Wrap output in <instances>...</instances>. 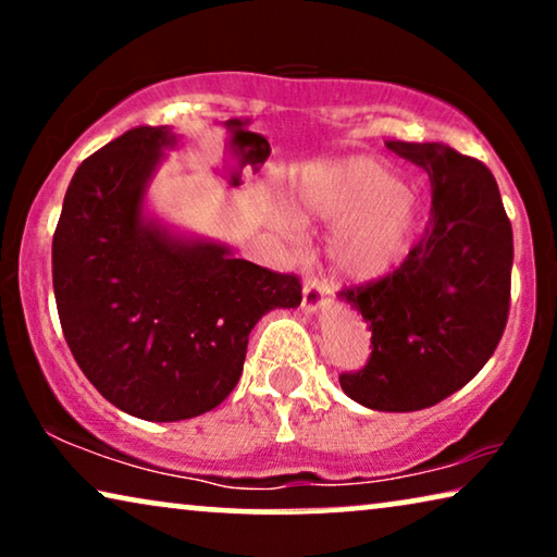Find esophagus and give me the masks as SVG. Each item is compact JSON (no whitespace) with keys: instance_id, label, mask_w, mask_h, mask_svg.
<instances>
[{"instance_id":"1","label":"esophagus","mask_w":557,"mask_h":557,"mask_svg":"<svg viewBox=\"0 0 557 557\" xmlns=\"http://www.w3.org/2000/svg\"><path fill=\"white\" fill-rule=\"evenodd\" d=\"M324 294H326V284L319 276H307L304 281V309L314 311L324 304Z\"/></svg>"}]
</instances>
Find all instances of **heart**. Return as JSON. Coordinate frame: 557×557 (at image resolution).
Here are the masks:
<instances>
[{
  "instance_id": "1",
  "label": "heart",
  "mask_w": 557,
  "mask_h": 557,
  "mask_svg": "<svg viewBox=\"0 0 557 557\" xmlns=\"http://www.w3.org/2000/svg\"><path fill=\"white\" fill-rule=\"evenodd\" d=\"M296 197L304 218L337 223L326 253L334 271L352 281H375L398 269L421 227L418 195L368 157L309 174Z\"/></svg>"
}]
</instances>
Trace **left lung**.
I'll list each match as a JSON object with an SVG mask.
<instances>
[{
	"label": "left lung",
	"mask_w": 557,
	"mask_h": 557,
	"mask_svg": "<svg viewBox=\"0 0 557 557\" xmlns=\"http://www.w3.org/2000/svg\"><path fill=\"white\" fill-rule=\"evenodd\" d=\"M431 180L423 238L383 278L339 296L370 324V357L342 372L349 398L372 410L431 408L484 368L505 334L512 223L490 166L441 141H385Z\"/></svg>",
	"instance_id": "8db88e82"
}]
</instances>
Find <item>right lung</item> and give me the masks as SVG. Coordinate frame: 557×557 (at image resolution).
<instances>
[{"mask_svg": "<svg viewBox=\"0 0 557 557\" xmlns=\"http://www.w3.org/2000/svg\"><path fill=\"white\" fill-rule=\"evenodd\" d=\"M174 134L136 126L75 170L52 235L65 342L90 385L144 421H185L238 385L248 334L299 307L301 278L147 225V180Z\"/></svg>", "mask_w": 557, "mask_h": 557, "instance_id": "add662e5", "label": "right lung"}]
</instances>
